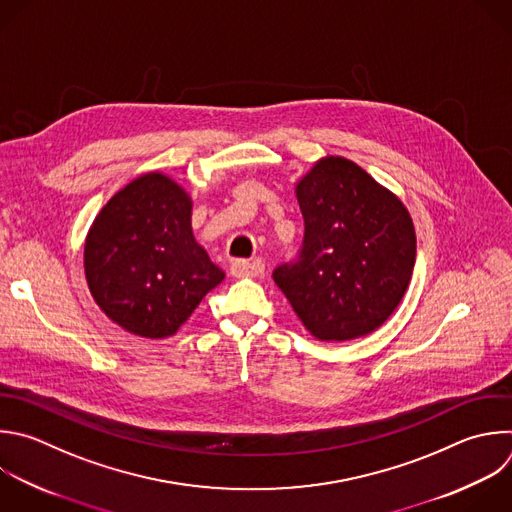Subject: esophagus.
Segmentation results:
<instances>
[{
    "mask_svg": "<svg viewBox=\"0 0 512 512\" xmlns=\"http://www.w3.org/2000/svg\"><path fill=\"white\" fill-rule=\"evenodd\" d=\"M263 271H265V265L259 259H253V261L235 259V261H231L233 277H259Z\"/></svg>",
    "mask_w": 512,
    "mask_h": 512,
    "instance_id": "1",
    "label": "esophagus"
}]
</instances>
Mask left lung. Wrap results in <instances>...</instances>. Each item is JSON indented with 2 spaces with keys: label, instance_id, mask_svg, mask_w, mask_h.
Wrapping results in <instances>:
<instances>
[{
  "label": "left lung",
  "instance_id": "1",
  "mask_svg": "<svg viewBox=\"0 0 512 512\" xmlns=\"http://www.w3.org/2000/svg\"><path fill=\"white\" fill-rule=\"evenodd\" d=\"M303 243L273 271L309 333L346 342L380 327L402 301L416 261L406 207L364 168L321 158L299 181Z\"/></svg>",
  "mask_w": 512,
  "mask_h": 512
}]
</instances>
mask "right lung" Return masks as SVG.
I'll use <instances>...</instances> for the list:
<instances>
[{
  "label": "right lung",
  "mask_w": 512,
  "mask_h": 512,
  "mask_svg": "<svg viewBox=\"0 0 512 512\" xmlns=\"http://www.w3.org/2000/svg\"><path fill=\"white\" fill-rule=\"evenodd\" d=\"M193 203L168 177L148 173L98 213L84 245L90 293L130 333L173 335L225 273L195 241Z\"/></svg>",
  "instance_id": "add662e5"
}]
</instances>
